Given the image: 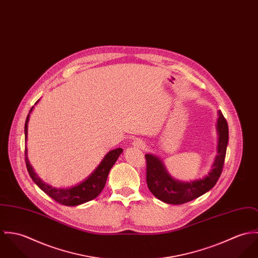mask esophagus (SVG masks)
<instances>
[{"mask_svg": "<svg viewBox=\"0 0 258 258\" xmlns=\"http://www.w3.org/2000/svg\"><path fill=\"white\" fill-rule=\"evenodd\" d=\"M134 145L137 146V147L143 148V147H144V145H145V143L143 142V140H141V139H136V140L134 141Z\"/></svg>", "mask_w": 258, "mask_h": 258, "instance_id": "1", "label": "esophagus"}]
</instances>
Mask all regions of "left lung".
I'll return each instance as SVG.
<instances>
[{"instance_id":"1","label":"left lung","mask_w":258,"mask_h":258,"mask_svg":"<svg viewBox=\"0 0 258 258\" xmlns=\"http://www.w3.org/2000/svg\"><path fill=\"white\" fill-rule=\"evenodd\" d=\"M217 125L219 132L218 155L212 170L204 179L192 182L177 181L167 173L160 159L151 154H145L146 183L150 192L157 199L167 204L181 205L200 197L216 185L224 168L229 142V125L221 111H219Z\"/></svg>"}]
</instances>
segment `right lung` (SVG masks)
Returning <instances> with one entry per match:
<instances>
[{
    "instance_id": "right-lung-1",
    "label": "right lung",
    "mask_w": 258,
    "mask_h": 258,
    "mask_svg": "<svg viewBox=\"0 0 258 258\" xmlns=\"http://www.w3.org/2000/svg\"><path fill=\"white\" fill-rule=\"evenodd\" d=\"M38 102V101H37ZM36 102V103H37ZM35 103V104H36ZM33 107L30 109L29 113H31ZM29 114L27 116L26 123H25V136L26 141L28 137V122H29ZM122 152L121 148H116L114 150H111L106 154L104 159L101 161L99 166L96 168V170L93 172L85 181L78 184L77 186L68 188V189H61V188H53L50 185H47L41 181L37 177V175L34 173L31 165L29 164L28 155H27V148L25 150V159L27 164V169L29 171V176L33 180V182L49 197H51L53 200L56 201L59 204L64 206H78L81 204H84L86 202L93 200L99 196V194L102 192L106 185V181L109 175V172L113 165L115 164L116 159Z\"/></svg>"
}]
</instances>
